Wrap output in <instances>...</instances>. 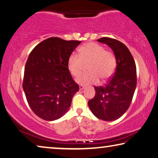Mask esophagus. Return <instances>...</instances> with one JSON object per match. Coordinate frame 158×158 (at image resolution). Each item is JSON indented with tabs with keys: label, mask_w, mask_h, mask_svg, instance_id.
I'll use <instances>...</instances> for the list:
<instances>
[{
	"label": "esophagus",
	"mask_w": 158,
	"mask_h": 158,
	"mask_svg": "<svg viewBox=\"0 0 158 158\" xmlns=\"http://www.w3.org/2000/svg\"><path fill=\"white\" fill-rule=\"evenodd\" d=\"M79 88H80V89H81V90H82L85 88V86H84V85H81L79 86Z\"/></svg>",
	"instance_id": "esophagus-1"
}]
</instances>
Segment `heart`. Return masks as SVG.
Here are the masks:
<instances>
[{
    "label": "heart",
    "instance_id": "1",
    "mask_svg": "<svg viewBox=\"0 0 158 158\" xmlns=\"http://www.w3.org/2000/svg\"><path fill=\"white\" fill-rule=\"evenodd\" d=\"M89 62L90 71L81 75L84 63ZM117 66V57L112 51L96 43H87L80 47L78 55L71 53L68 58L67 67L72 76L77 77L76 81L81 84L96 83L101 80L108 79L112 76Z\"/></svg>",
    "mask_w": 158,
    "mask_h": 158
}]
</instances>
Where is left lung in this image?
<instances>
[{
    "label": "left lung",
    "mask_w": 158,
    "mask_h": 158,
    "mask_svg": "<svg viewBox=\"0 0 158 158\" xmlns=\"http://www.w3.org/2000/svg\"><path fill=\"white\" fill-rule=\"evenodd\" d=\"M98 41L112 49L117 57V67L107 84L94 87L96 94L88 101V106L99 119L114 121L131 104L137 85L136 64L129 49L121 41L110 37L101 38Z\"/></svg>",
    "instance_id": "8db88e82"
}]
</instances>
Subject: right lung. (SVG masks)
<instances>
[{
	"mask_svg": "<svg viewBox=\"0 0 158 158\" xmlns=\"http://www.w3.org/2000/svg\"><path fill=\"white\" fill-rule=\"evenodd\" d=\"M81 43L50 37L30 52L25 66L23 89L32 112L44 120L62 117L79 90L68 69L67 60Z\"/></svg>",
	"mask_w": 158,
	"mask_h": 158,
	"instance_id": "add662e5",
	"label": "right lung"
}]
</instances>
